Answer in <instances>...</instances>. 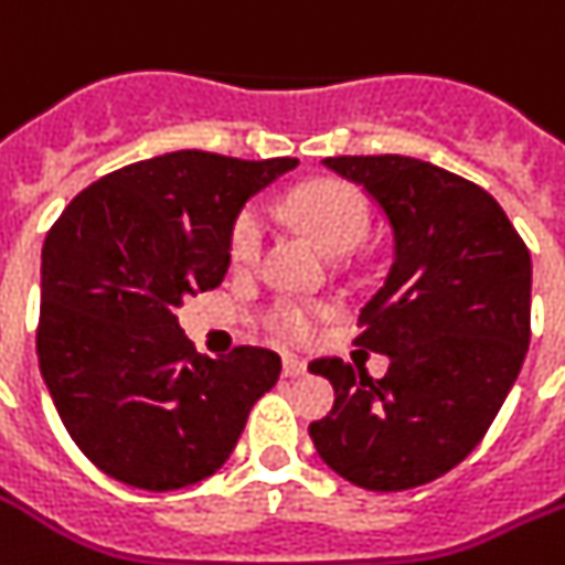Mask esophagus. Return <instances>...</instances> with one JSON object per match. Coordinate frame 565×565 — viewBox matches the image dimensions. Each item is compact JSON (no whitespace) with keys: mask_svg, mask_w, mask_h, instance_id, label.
<instances>
[{"mask_svg":"<svg viewBox=\"0 0 565 565\" xmlns=\"http://www.w3.org/2000/svg\"><path fill=\"white\" fill-rule=\"evenodd\" d=\"M309 372V363L302 361V358H294V355H286L282 358V375L286 377H300Z\"/></svg>","mask_w":565,"mask_h":565,"instance_id":"esophagus-1","label":"esophagus"}]
</instances>
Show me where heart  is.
<instances>
[{"label":"heart","mask_w":565,"mask_h":565,"mask_svg":"<svg viewBox=\"0 0 565 565\" xmlns=\"http://www.w3.org/2000/svg\"><path fill=\"white\" fill-rule=\"evenodd\" d=\"M294 222L329 254L355 250L372 227V210L366 195L343 181H311L288 202ZM265 245V216L259 207H248L236 218L231 233V256L236 265H250ZM332 315L320 302L279 300L274 302L265 323L274 334L291 343H306L317 334L320 323Z\"/></svg>","instance_id":"b5f03b06"}]
</instances>
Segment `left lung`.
Masks as SVG:
<instances>
[{
	"mask_svg": "<svg viewBox=\"0 0 565 565\" xmlns=\"http://www.w3.org/2000/svg\"><path fill=\"white\" fill-rule=\"evenodd\" d=\"M361 184L393 227V265L361 309L355 347L390 358L384 377L340 358L309 370L334 386L311 422L320 459L366 491H407L482 441L531 340V254L491 193L407 156L323 161Z\"/></svg>",
	"mask_w": 565,
	"mask_h": 565,
	"instance_id": "obj_1",
	"label": "left lung"
}]
</instances>
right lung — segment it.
<instances>
[{"mask_svg":"<svg viewBox=\"0 0 565 565\" xmlns=\"http://www.w3.org/2000/svg\"><path fill=\"white\" fill-rule=\"evenodd\" d=\"M294 167L179 149L88 184L51 225L36 358L65 430L106 477L143 491L213 477L277 384V352L199 355L175 309L225 279L242 204Z\"/></svg>","mask_w":565,"mask_h":565,"instance_id":"right-lung-1","label":"right lung"}]
</instances>
